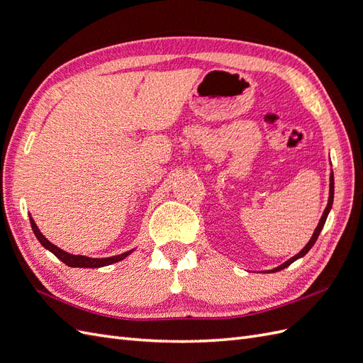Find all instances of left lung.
Segmentation results:
<instances>
[{"instance_id":"1","label":"left lung","mask_w":363,"mask_h":363,"mask_svg":"<svg viewBox=\"0 0 363 363\" xmlns=\"http://www.w3.org/2000/svg\"><path fill=\"white\" fill-rule=\"evenodd\" d=\"M333 195H335V180H333V172L330 174V195H328V203H327V207H325V211H324V213H323V216H321V219H320V223H318V227L315 228V232H313V235H312V238H311V240L309 242H307V245L298 252V255L296 256H294V257H291L289 260H286L283 263V265H280V267H277V268H274V269H271V271H268V272H277V271H280V269H283V268H286V267H289L292 262H295L296 259H300V257H303L307 251H309L312 247H313V244L316 242V239H318V236H320V233H321V230H323V227H324V224H325V219H327V215H328V212H330V208H332V204H333Z\"/></svg>"}]
</instances>
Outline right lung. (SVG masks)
<instances>
[{
    "mask_svg": "<svg viewBox=\"0 0 363 363\" xmlns=\"http://www.w3.org/2000/svg\"><path fill=\"white\" fill-rule=\"evenodd\" d=\"M30 223H31V228H33V233L36 235L39 242L45 247L47 250H50L54 256H56L57 259H60L63 263H67L68 267H72V268H100V267H107V265H112V263H116L119 260L125 259L131 251H127V252H123V255H118V256H113V257H104V259H94V257H86V256H74V255H69V252L60 250L59 247H56L54 244H51L50 240L43 236L40 232L38 225L35 224V221L30 218Z\"/></svg>",
    "mask_w": 363,
    "mask_h": 363,
    "instance_id": "1",
    "label": "right lung"
}]
</instances>
